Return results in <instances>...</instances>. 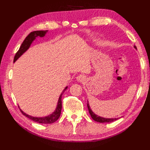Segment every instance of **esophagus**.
I'll return each instance as SVG.
<instances>
[{
    "label": "esophagus",
    "mask_w": 150,
    "mask_h": 150,
    "mask_svg": "<svg viewBox=\"0 0 150 150\" xmlns=\"http://www.w3.org/2000/svg\"><path fill=\"white\" fill-rule=\"evenodd\" d=\"M77 81L81 82H84L85 81V76L84 75H82V74L79 75L77 77Z\"/></svg>",
    "instance_id": "34e87169"
}]
</instances>
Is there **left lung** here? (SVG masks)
Instances as JSON below:
<instances>
[{"label":"left lung","instance_id":"8db88e82","mask_svg":"<svg viewBox=\"0 0 150 150\" xmlns=\"http://www.w3.org/2000/svg\"><path fill=\"white\" fill-rule=\"evenodd\" d=\"M134 47L136 48V46H134ZM87 106H88V110H89V113H90L92 119H93L94 120L97 121V122H100V123L112 122H113V121L119 119V118H115V119H106V118H104V117H101L98 116L96 114H95L93 111H92V110L90 109V105H89L88 103H87Z\"/></svg>","mask_w":150,"mask_h":150}]
</instances>
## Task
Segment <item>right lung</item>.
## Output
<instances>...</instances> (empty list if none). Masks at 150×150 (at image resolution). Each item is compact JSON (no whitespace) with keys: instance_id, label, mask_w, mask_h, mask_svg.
Returning a JSON list of instances; mask_svg holds the SVG:
<instances>
[{"instance_id":"obj_1","label":"right lung","mask_w":150,"mask_h":150,"mask_svg":"<svg viewBox=\"0 0 150 150\" xmlns=\"http://www.w3.org/2000/svg\"><path fill=\"white\" fill-rule=\"evenodd\" d=\"M47 30H41V31H34L33 32H31L26 37V39H24L23 41V42L22 43L21 46L20 47V48L18 50V52L16 53L15 57H14V60L13 62H15L16 60H17L19 57H20L22 54H23L29 48L31 44L32 43L33 41L35 39V38L38 36H39L40 37H42L45 34L47 33ZM68 88V87H66L62 92V93L60 94L59 100H58V103H57V106L56 108V109L54 111L53 113H52L50 115L47 116V117H31L30 115H28L26 113H25L23 112L20 108L21 113L24 115V116H26V117L29 118L30 119L32 120L33 121L37 123H40V124H52L55 122V121L59 119V118L60 115V113H61V110H62V95L63 94L64 92L66 91V89ZM19 108V107H18Z\"/></svg>"}]
</instances>
